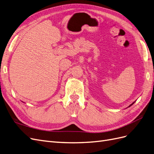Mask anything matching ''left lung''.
Here are the masks:
<instances>
[{
	"instance_id": "obj_1",
	"label": "left lung",
	"mask_w": 154,
	"mask_h": 154,
	"mask_svg": "<svg viewBox=\"0 0 154 154\" xmlns=\"http://www.w3.org/2000/svg\"><path fill=\"white\" fill-rule=\"evenodd\" d=\"M134 103H135V101H134V103H132V104H131V105H130V106H132V105H133V104H134Z\"/></svg>"
}]
</instances>
